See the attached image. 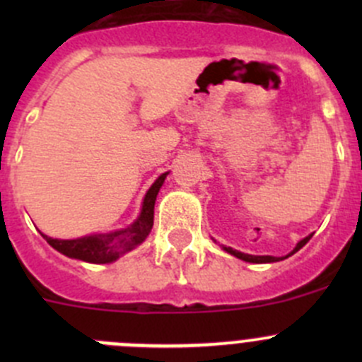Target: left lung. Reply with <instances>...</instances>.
I'll use <instances>...</instances> for the list:
<instances>
[{
	"instance_id": "left-lung-1",
	"label": "left lung",
	"mask_w": 362,
	"mask_h": 362,
	"mask_svg": "<svg viewBox=\"0 0 362 362\" xmlns=\"http://www.w3.org/2000/svg\"><path fill=\"white\" fill-rule=\"evenodd\" d=\"M310 238H312V235L306 236V238H303L301 242H299L298 245H296V249L291 252L289 255L296 254V252L301 249V247H305L306 243H308ZM224 250L229 252V254H231V255H235V257L242 259V261H247V262H276V261H282V257H273V255H250V254H243V252H238V250L231 249V247H224ZM289 255H286V257H289Z\"/></svg>"
}]
</instances>
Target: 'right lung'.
Instances as JSON below:
<instances>
[{"label":"right lung","instance_id":"obj_1","mask_svg":"<svg viewBox=\"0 0 362 362\" xmlns=\"http://www.w3.org/2000/svg\"><path fill=\"white\" fill-rule=\"evenodd\" d=\"M166 175L168 173L160 175L158 180L152 184V187L148 189V192L145 194L140 217L129 228L120 229V231L115 233H108V235L83 236V238L76 240H54L49 238L47 235L42 236L47 240L50 247H54L57 252L68 255V257L94 262V264H107V262L115 261L124 252H129L136 245H140L147 238L148 233H151L152 226H154L156 198H158V192Z\"/></svg>","mask_w":362,"mask_h":362}]
</instances>
